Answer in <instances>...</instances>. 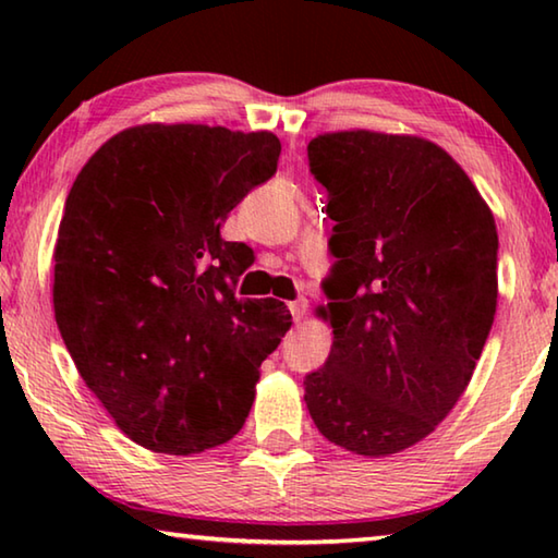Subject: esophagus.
<instances>
[{
  "label": "esophagus",
  "mask_w": 558,
  "mask_h": 558,
  "mask_svg": "<svg viewBox=\"0 0 558 558\" xmlns=\"http://www.w3.org/2000/svg\"><path fill=\"white\" fill-rule=\"evenodd\" d=\"M290 313H292V317H295V323H300V319L307 313V300L298 298L295 302H290Z\"/></svg>",
  "instance_id": "34e87169"
}]
</instances>
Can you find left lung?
Returning <instances> with one entry per match:
<instances>
[{
	"label": "left lung",
	"instance_id": "8db88e82",
	"mask_svg": "<svg viewBox=\"0 0 558 558\" xmlns=\"http://www.w3.org/2000/svg\"><path fill=\"white\" fill-rule=\"evenodd\" d=\"M327 189L337 258L323 282L332 352L305 376L317 430L381 458L436 430L497 310V229L446 149L413 135L344 130L307 145Z\"/></svg>",
	"mask_w": 558,
	"mask_h": 558
}]
</instances>
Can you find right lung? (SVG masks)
I'll return each instance as SVG.
<instances>
[{"mask_svg": "<svg viewBox=\"0 0 558 558\" xmlns=\"http://www.w3.org/2000/svg\"><path fill=\"white\" fill-rule=\"evenodd\" d=\"M278 157L266 130L153 122L118 132L75 177L53 251L56 325L137 446L192 456L248 418L292 317L286 302L233 295L253 251L221 223Z\"/></svg>", "mask_w": 558, "mask_h": 558, "instance_id": "right-lung-1", "label": "right lung"}]
</instances>
